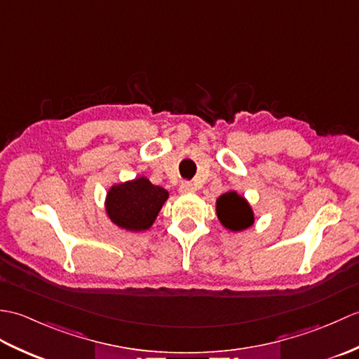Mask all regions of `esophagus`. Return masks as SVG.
I'll return each instance as SVG.
<instances>
[{"label":"esophagus","instance_id":"esophagus-1","mask_svg":"<svg viewBox=\"0 0 359 359\" xmlns=\"http://www.w3.org/2000/svg\"><path fill=\"white\" fill-rule=\"evenodd\" d=\"M179 191H180L182 194H189V193H194V191H196V188H194V185L191 184V182L185 180V182H182V185H180V188H179Z\"/></svg>","mask_w":359,"mask_h":359}]
</instances>
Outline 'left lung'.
<instances>
[{"label":"left lung","instance_id":"left-lung-1","mask_svg":"<svg viewBox=\"0 0 359 359\" xmlns=\"http://www.w3.org/2000/svg\"><path fill=\"white\" fill-rule=\"evenodd\" d=\"M217 217L222 225L231 231L245 230L255 222L250 205L234 191L225 193L217 199Z\"/></svg>","mask_w":359,"mask_h":359}]
</instances>
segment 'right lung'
<instances>
[{"mask_svg": "<svg viewBox=\"0 0 359 359\" xmlns=\"http://www.w3.org/2000/svg\"><path fill=\"white\" fill-rule=\"evenodd\" d=\"M168 191L147 177L112 187L106 197V211L114 224L129 231H143L154 224Z\"/></svg>", "mask_w": 359, "mask_h": 359, "instance_id": "obj_1", "label": "right lung"}]
</instances>
